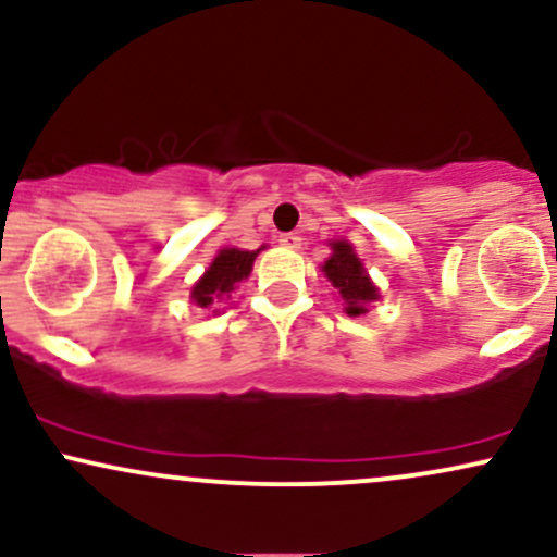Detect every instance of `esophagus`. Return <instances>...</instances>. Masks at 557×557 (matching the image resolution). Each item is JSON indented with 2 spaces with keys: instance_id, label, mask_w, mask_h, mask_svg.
Instances as JSON below:
<instances>
[{
  "instance_id": "1",
  "label": "esophagus",
  "mask_w": 557,
  "mask_h": 557,
  "mask_svg": "<svg viewBox=\"0 0 557 557\" xmlns=\"http://www.w3.org/2000/svg\"><path fill=\"white\" fill-rule=\"evenodd\" d=\"M277 243L283 248H300V235H296V233H283L277 238Z\"/></svg>"
}]
</instances>
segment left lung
Here are the masks:
<instances>
[{"label": "left lung", "instance_id": "8db88e82", "mask_svg": "<svg viewBox=\"0 0 557 557\" xmlns=\"http://www.w3.org/2000/svg\"><path fill=\"white\" fill-rule=\"evenodd\" d=\"M330 259L322 264L324 277L330 280L337 296L343 298L345 314L361 317L367 314V306L380 298V290L372 283L367 270H363L361 259L356 257L354 246L348 240H332Z\"/></svg>", "mask_w": 557, "mask_h": 557}]
</instances>
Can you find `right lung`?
I'll return each mask as SVG.
<instances>
[{"mask_svg": "<svg viewBox=\"0 0 557 557\" xmlns=\"http://www.w3.org/2000/svg\"><path fill=\"white\" fill-rule=\"evenodd\" d=\"M259 251L261 248H257V251L222 248V251L214 257L212 264H209V270L203 272L201 280L194 285V290H190V300H194L196 306H201V309H212L216 314L220 309H214V306H220L222 300L230 298V293L235 290V285L251 274L253 259L259 257Z\"/></svg>", "mask_w": 557, "mask_h": 557, "instance_id": "add662e5", "label": "right lung"}]
</instances>
